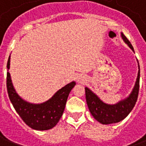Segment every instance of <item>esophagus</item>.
<instances>
[{
  "instance_id": "34e87169",
  "label": "esophagus",
  "mask_w": 146,
  "mask_h": 146,
  "mask_svg": "<svg viewBox=\"0 0 146 146\" xmlns=\"http://www.w3.org/2000/svg\"><path fill=\"white\" fill-rule=\"evenodd\" d=\"M77 80H78L79 82H83V81H84V77H82V76H78V77H77Z\"/></svg>"
}]
</instances>
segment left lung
<instances>
[{
    "label": "left lung",
    "instance_id": "8db88e82",
    "mask_svg": "<svg viewBox=\"0 0 146 146\" xmlns=\"http://www.w3.org/2000/svg\"><path fill=\"white\" fill-rule=\"evenodd\" d=\"M123 39L134 51L133 46L123 33H121ZM140 69V68H139ZM139 80H140V70H138V77L135 83V88L129 95V97L118 102L116 105H108L102 102L96 95L85 88L86 100L88 109L92 115L96 120L102 124H110L121 121L131 113L137 102L139 92Z\"/></svg>",
    "mask_w": 146,
    "mask_h": 146
}]
</instances>
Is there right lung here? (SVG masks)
<instances>
[{
  "label": "right lung",
  "mask_w": 146,
  "mask_h": 146,
  "mask_svg": "<svg viewBox=\"0 0 146 146\" xmlns=\"http://www.w3.org/2000/svg\"><path fill=\"white\" fill-rule=\"evenodd\" d=\"M10 66V56L7 68ZM76 83L73 82L61 88L48 101L41 104H31L18 95L11 80L10 73H7V90L8 97L15 110L22 119L30 127L39 131H44L54 127L59 121L65 110L70 92Z\"/></svg>",
  "instance_id": "add662e5"
}]
</instances>
